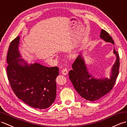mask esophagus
<instances>
[{"label":"esophagus","mask_w":127,"mask_h":127,"mask_svg":"<svg viewBox=\"0 0 127 127\" xmlns=\"http://www.w3.org/2000/svg\"><path fill=\"white\" fill-rule=\"evenodd\" d=\"M61 73L62 74H63V75H66L68 73V70L66 68H64L63 70L61 71Z\"/></svg>","instance_id":"1"}]
</instances>
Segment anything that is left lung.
I'll return each instance as SVG.
<instances>
[{
    "label": "left lung",
    "instance_id": "left-lung-1",
    "mask_svg": "<svg viewBox=\"0 0 127 127\" xmlns=\"http://www.w3.org/2000/svg\"><path fill=\"white\" fill-rule=\"evenodd\" d=\"M100 38L105 41L114 44L109 33L102 30ZM116 60L112 67L110 79H96L89 75L81 55H79L72 64V69L69 72V78L74 88L80 95L86 100L94 101L108 94L113 89L119 75L120 58L117 52L114 49Z\"/></svg>",
    "mask_w": 127,
    "mask_h": 127
}]
</instances>
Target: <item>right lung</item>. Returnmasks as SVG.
I'll return each instance as SVG.
<instances>
[{"mask_svg": "<svg viewBox=\"0 0 127 127\" xmlns=\"http://www.w3.org/2000/svg\"><path fill=\"white\" fill-rule=\"evenodd\" d=\"M19 39L18 36L11 41L7 55V78L11 88L18 98L30 107L46 109L56 97L55 79L59 75V68L38 63L28 65L19 59Z\"/></svg>", "mask_w": 127, "mask_h": 127, "instance_id": "add662e5", "label": "right lung"}]
</instances>
